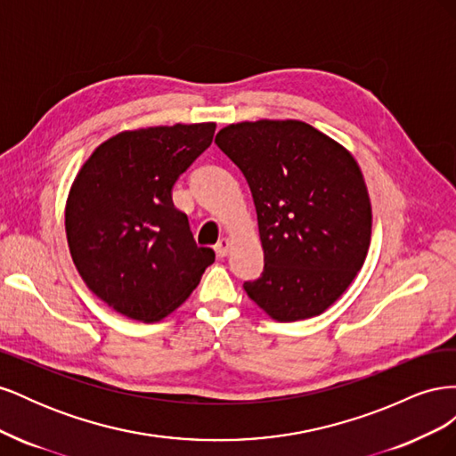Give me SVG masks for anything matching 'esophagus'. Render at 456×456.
<instances>
[{
    "mask_svg": "<svg viewBox=\"0 0 456 456\" xmlns=\"http://www.w3.org/2000/svg\"><path fill=\"white\" fill-rule=\"evenodd\" d=\"M230 249H232V240L228 236L226 238H220L218 243L215 245V251H216L218 256H226L230 253Z\"/></svg>",
    "mask_w": 456,
    "mask_h": 456,
    "instance_id": "1",
    "label": "esophagus"
}]
</instances>
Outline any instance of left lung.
<instances>
[{
    "instance_id": "obj_1",
    "label": "left lung",
    "mask_w": 456,
    "mask_h": 456,
    "mask_svg": "<svg viewBox=\"0 0 456 456\" xmlns=\"http://www.w3.org/2000/svg\"><path fill=\"white\" fill-rule=\"evenodd\" d=\"M215 142L238 165L256 207L265 272L243 283L275 322L323 314L362 270L372 211L350 151L298 119L241 121Z\"/></svg>"
}]
</instances>
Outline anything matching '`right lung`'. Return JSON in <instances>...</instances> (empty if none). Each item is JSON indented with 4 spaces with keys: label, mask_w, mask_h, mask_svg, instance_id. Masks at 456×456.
<instances>
[{
    "label": "right lung",
    "mask_w": 456,
    "mask_h": 456,
    "mask_svg": "<svg viewBox=\"0 0 456 456\" xmlns=\"http://www.w3.org/2000/svg\"><path fill=\"white\" fill-rule=\"evenodd\" d=\"M215 129L207 121L121 131L96 146L74 178L64 209L72 260L91 291L129 320H163L215 262L171 198Z\"/></svg>",
    "instance_id": "add662e5"
}]
</instances>
